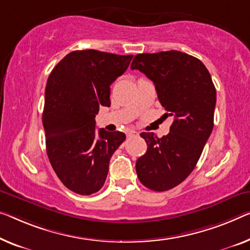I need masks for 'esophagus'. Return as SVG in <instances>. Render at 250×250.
Wrapping results in <instances>:
<instances>
[{
  "label": "esophagus",
  "instance_id": "obj_1",
  "mask_svg": "<svg viewBox=\"0 0 250 250\" xmlns=\"http://www.w3.org/2000/svg\"><path fill=\"white\" fill-rule=\"evenodd\" d=\"M126 136H128V138L129 137H137V136H139V133L135 131V130H129L128 133H126Z\"/></svg>",
  "mask_w": 250,
  "mask_h": 250
}]
</instances>
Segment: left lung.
Returning a JSON list of instances; mask_svg holds the SVG:
<instances>
[{"label":"left lung","mask_w":250,"mask_h":250,"mask_svg":"<svg viewBox=\"0 0 250 250\" xmlns=\"http://www.w3.org/2000/svg\"><path fill=\"white\" fill-rule=\"evenodd\" d=\"M131 69L152 81L166 114L174 117L165 137L140 133L147 151L136 163L141 184L156 192L168 191L192 173L200 159L213 129L217 92L203 62L177 50L138 54Z\"/></svg>","instance_id":"obj_1"}]
</instances>
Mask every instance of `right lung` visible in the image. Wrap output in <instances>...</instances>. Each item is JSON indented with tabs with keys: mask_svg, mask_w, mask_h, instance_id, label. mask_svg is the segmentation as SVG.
<instances>
[{
	"mask_svg": "<svg viewBox=\"0 0 250 250\" xmlns=\"http://www.w3.org/2000/svg\"><path fill=\"white\" fill-rule=\"evenodd\" d=\"M132 57L75 50L48 77L42 114L47 155L62 183L77 194L102 188L110 159L125 140L124 132L96 129L95 115L100 106H110V85Z\"/></svg>",
	"mask_w": 250,
	"mask_h": 250,
	"instance_id": "right-lung-1",
	"label": "right lung"
}]
</instances>
